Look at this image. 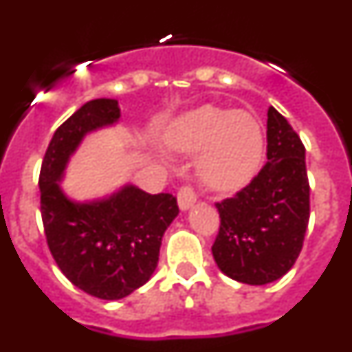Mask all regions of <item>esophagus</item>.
I'll list each match as a JSON object with an SVG mask.
<instances>
[{"mask_svg":"<svg viewBox=\"0 0 352 352\" xmlns=\"http://www.w3.org/2000/svg\"><path fill=\"white\" fill-rule=\"evenodd\" d=\"M197 199H199V194L194 190V188H192V186L185 185V186H182V188H179L178 204H179V208H182V210H188L190 206H194Z\"/></svg>","mask_w":352,"mask_h":352,"instance_id":"esophagus-1","label":"esophagus"}]
</instances>
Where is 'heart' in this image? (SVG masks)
Wrapping results in <instances>:
<instances>
[{"instance_id":"1","label":"heart","mask_w":352,"mask_h":352,"mask_svg":"<svg viewBox=\"0 0 352 352\" xmlns=\"http://www.w3.org/2000/svg\"><path fill=\"white\" fill-rule=\"evenodd\" d=\"M166 141L176 153L197 157V174L213 190L243 186L259 167L263 132L245 113L219 107L195 109L167 129Z\"/></svg>"}]
</instances>
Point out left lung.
Segmentation results:
<instances>
[{"mask_svg": "<svg viewBox=\"0 0 352 352\" xmlns=\"http://www.w3.org/2000/svg\"><path fill=\"white\" fill-rule=\"evenodd\" d=\"M268 162L247 186L214 203L219 234L214 263L234 280L264 285L294 266L310 219L305 146L289 121L268 109Z\"/></svg>", "mask_w": 352, "mask_h": 352, "instance_id": "left-lung-1", "label": "left lung"}]
</instances>
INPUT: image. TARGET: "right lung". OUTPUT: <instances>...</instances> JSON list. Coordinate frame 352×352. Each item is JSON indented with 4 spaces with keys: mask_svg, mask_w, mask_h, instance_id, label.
Listing matches in <instances>:
<instances>
[{
    "mask_svg": "<svg viewBox=\"0 0 352 352\" xmlns=\"http://www.w3.org/2000/svg\"><path fill=\"white\" fill-rule=\"evenodd\" d=\"M118 118L116 100L86 102L54 132L38 178L43 232L58 268L100 300L125 298L149 280L162 236L179 213L173 194H148L135 186L93 204H76L61 194L56 182L84 133Z\"/></svg>",
    "mask_w": 352,
    "mask_h": 352,
    "instance_id": "add662e5",
    "label": "right lung"
}]
</instances>
